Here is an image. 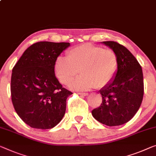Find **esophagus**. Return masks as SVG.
Segmentation results:
<instances>
[{"label": "esophagus", "instance_id": "obj_1", "mask_svg": "<svg viewBox=\"0 0 156 156\" xmlns=\"http://www.w3.org/2000/svg\"><path fill=\"white\" fill-rule=\"evenodd\" d=\"M78 94L81 95H83V96H86V95H88L87 93H78Z\"/></svg>", "mask_w": 156, "mask_h": 156}]
</instances>
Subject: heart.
Here are the masks:
<instances>
[{
	"label": "heart",
	"instance_id": "1",
	"mask_svg": "<svg viewBox=\"0 0 156 156\" xmlns=\"http://www.w3.org/2000/svg\"><path fill=\"white\" fill-rule=\"evenodd\" d=\"M119 58L114 50L104 49L89 43L81 44L69 50L66 57L58 56L54 70L61 83L72 88L86 90L93 87L102 88L114 80L118 70Z\"/></svg>",
	"mask_w": 156,
	"mask_h": 156
}]
</instances>
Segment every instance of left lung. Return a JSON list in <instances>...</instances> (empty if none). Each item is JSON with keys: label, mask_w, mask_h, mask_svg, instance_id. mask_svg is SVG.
I'll return each instance as SVG.
<instances>
[{"label": "left lung", "mask_w": 156, "mask_h": 156, "mask_svg": "<svg viewBox=\"0 0 156 156\" xmlns=\"http://www.w3.org/2000/svg\"><path fill=\"white\" fill-rule=\"evenodd\" d=\"M102 43L116 52L119 67L114 80L100 90L102 104L93 110L92 115L98 121L106 126H121L133 119L142 104V69L126 47L114 41Z\"/></svg>", "instance_id": "left-lung-1"}]
</instances>
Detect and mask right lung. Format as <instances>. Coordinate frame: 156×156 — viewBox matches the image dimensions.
I'll return each instance as SVG.
<instances>
[{"label": "right lung", "mask_w": 156, "mask_h": 156, "mask_svg": "<svg viewBox=\"0 0 156 156\" xmlns=\"http://www.w3.org/2000/svg\"><path fill=\"white\" fill-rule=\"evenodd\" d=\"M70 44L39 42L23 52L12 69L11 96L14 108L31 128L50 129L61 121L66 100L73 94L55 75L56 59Z\"/></svg>", "instance_id": "right-lung-1"}]
</instances>
